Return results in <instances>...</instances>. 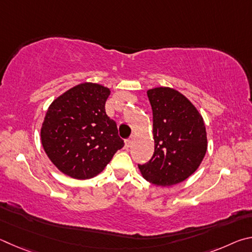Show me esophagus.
<instances>
[{"label": "esophagus", "instance_id": "1", "mask_svg": "<svg viewBox=\"0 0 252 252\" xmlns=\"http://www.w3.org/2000/svg\"><path fill=\"white\" fill-rule=\"evenodd\" d=\"M131 143H133V138H127V139H125V148L127 149V148H129L130 147V145H131Z\"/></svg>", "mask_w": 252, "mask_h": 252}]
</instances>
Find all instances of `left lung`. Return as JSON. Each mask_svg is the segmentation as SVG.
I'll return each mask as SVG.
<instances>
[{
  "label": "left lung",
  "instance_id": "8db88e82",
  "mask_svg": "<svg viewBox=\"0 0 252 252\" xmlns=\"http://www.w3.org/2000/svg\"><path fill=\"white\" fill-rule=\"evenodd\" d=\"M147 96L153 109L155 152L138 168L147 182L173 186L191 176L204 159L206 126L190 100L174 88H153Z\"/></svg>",
  "mask_w": 252,
  "mask_h": 252
}]
</instances>
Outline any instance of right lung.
<instances>
[{
	"label": "right lung",
	"instance_id": "right-lung-1",
	"mask_svg": "<svg viewBox=\"0 0 252 252\" xmlns=\"http://www.w3.org/2000/svg\"><path fill=\"white\" fill-rule=\"evenodd\" d=\"M110 91L99 84L70 88L48 107L41 128L44 151L62 173L90 179L103 171L124 140L105 112Z\"/></svg>",
	"mask_w": 252,
	"mask_h": 252
}]
</instances>
